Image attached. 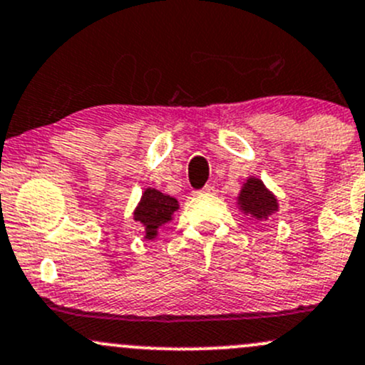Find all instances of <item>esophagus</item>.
Segmentation results:
<instances>
[{"label":"esophagus","instance_id":"obj_1","mask_svg":"<svg viewBox=\"0 0 365 365\" xmlns=\"http://www.w3.org/2000/svg\"><path fill=\"white\" fill-rule=\"evenodd\" d=\"M213 192H215V187H213V185H206L205 189L199 190L197 194H213Z\"/></svg>","mask_w":365,"mask_h":365}]
</instances>
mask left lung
I'll return each instance as SVG.
<instances>
[{"label": "left lung", "mask_w": 365, "mask_h": 365, "mask_svg": "<svg viewBox=\"0 0 365 365\" xmlns=\"http://www.w3.org/2000/svg\"><path fill=\"white\" fill-rule=\"evenodd\" d=\"M237 205L245 213L252 215L257 220L267 218L278 210V201H276L274 194L269 192L259 178L247 180L240 197H237Z\"/></svg>", "instance_id": "1"}]
</instances>
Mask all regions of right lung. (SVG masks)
<instances>
[{
  "mask_svg": "<svg viewBox=\"0 0 365 365\" xmlns=\"http://www.w3.org/2000/svg\"><path fill=\"white\" fill-rule=\"evenodd\" d=\"M176 210L178 201L175 197L155 189H147L141 195L140 205L134 210V220L143 224L145 237L153 240L157 236V229L170 222Z\"/></svg>",
  "mask_w": 365,
  "mask_h": 365,
  "instance_id": "1",
  "label": "right lung"
}]
</instances>
